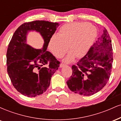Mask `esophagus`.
Wrapping results in <instances>:
<instances>
[{"instance_id": "esophagus-1", "label": "esophagus", "mask_w": 121, "mask_h": 121, "mask_svg": "<svg viewBox=\"0 0 121 121\" xmlns=\"http://www.w3.org/2000/svg\"><path fill=\"white\" fill-rule=\"evenodd\" d=\"M65 66H66V65L64 64H61L60 65V68H62Z\"/></svg>"}]
</instances>
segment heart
<instances>
[{"label": "heart", "instance_id": "1", "mask_svg": "<svg viewBox=\"0 0 121 121\" xmlns=\"http://www.w3.org/2000/svg\"><path fill=\"white\" fill-rule=\"evenodd\" d=\"M97 36L96 28L86 22H73L62 26L58 35L54 34L48 43L53 55L62 57L68 50L70 52L64 61L70 62L75 57L81 58L87 53Z\"/></svg>", "mask_w": 121, "mask_h": 121}]
</instances>
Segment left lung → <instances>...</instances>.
Listing matches in <instances>:
<instances>
[{"label": "left lung", "instance_id": "obj_1", "mask_svg": "<svg viewBox=\"0 0 121 121\" xmlns=\"http://www.w3.org/2000/svg\"><path fill=\"white\" fill-rule=\"evenodd\" d=\"M113 57L112 41L105 28L86 55L72 66V75L66 82L69 89L86 96L100 91L109 80Z\"/></svg>", "mask_w": 121, "mask_h": 121}]
</instances>
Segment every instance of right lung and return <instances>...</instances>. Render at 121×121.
<instances>
[{"label": "right lung", "instance_id": "1", "mask_svg": "<svg viewBox=\"0 0 121 121\" xmlns=\"http://www.w3.org/2000/svg\"><path fill=\"white\" fill-rule=\"evenodd\" d=\"M59 26L57 23L33 21L21 25L12 36L7 52V72L15 88L25 96L34 97L45 92L59 67L60 62L47 51L50 38ZM30 31L41 35L44 41L42 48L35 49L27 44Z\"/></svg>", "mask_w": 121, "mask_h": 121}]
</instances>
